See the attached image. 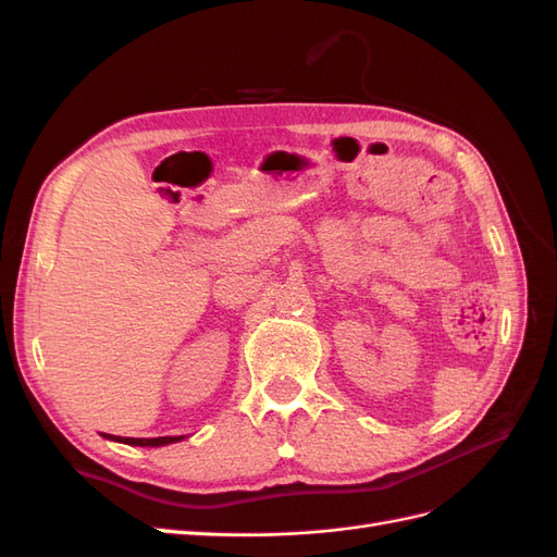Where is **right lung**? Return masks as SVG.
<instances>
[{
    "label": "right lung",
    "mask_w": 557,
    "mask_h": 557,
    "mask_svg": "<svg viewBox=\"0 0 557 557\" xmlns=\"http://www.w3.org/2000/svg\"><path fill=\"white\" fill-rule=\"evenodd\" d=\"M104 436L107 440L123 442L129 446H164V444H174L183 440V436H156V440H132V436H113V434H104Z\"/></svg>",
    "instance_id": "right-lung-1"
}]
</instances>
